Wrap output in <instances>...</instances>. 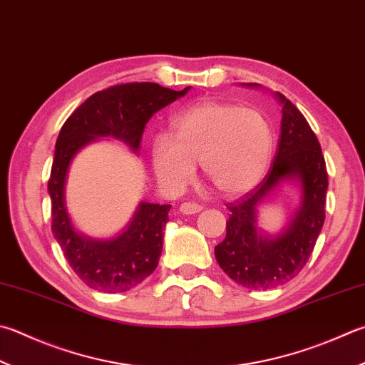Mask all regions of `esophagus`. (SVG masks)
<instances>
[{
    "mask_svg": "<svg viewBox=\"0 0 365 365\" xmlns=\"http://www.w3.org/2000/svg\"><path fill=\"white\" fill-rule=\"evenodd\" d=\"M203 208L200 205H197V203H190V202H187V203H182L181 206H180V212L181 215H197V212H200Z\"/></svg>",
    "mask_w": 365,
    "mask_h": 365,
    "instance_id": "esophagus-1",
    "label": "esophagus"
}]
</instances>
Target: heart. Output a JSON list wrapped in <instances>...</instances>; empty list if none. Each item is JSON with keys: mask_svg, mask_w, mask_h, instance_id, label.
<instances>
[{"mask_svg": "<svg viewBox=\"0 0 365 365\" xmlns=\"http://www.w3.org/2000/svg\"><path fill=\"white\" fill-rule=\"evenodd\" d=\"M272 154L262 115L229 103L203 101L171 123V136H155L150 163L162 189L180 194L200 163L205 180L222 195L252 189L265 175Z\"/></svg>", "mask_w": 365, "mask_h": 365, "instance_id": "b5f03b06", "label": "heart"}]
</instances>
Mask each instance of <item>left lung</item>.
Wrapping results in <instances>:
<instances>
[{"label":"left lung","mask_w":365,"mask_h":365,"mask_svg":"<svg viewBox=\"0 0 365 365\" xmlns=\"http://www.w3.org/2000/svg\"><path fill=\"white\" fill-rule=\"evenodd\" d=\"M262 88L259 84H242ZM281 108L278 154L264 181L229 205L230 217L222 243L215 247L219 267L246 289H273L297 277L308 262L324 224L327 192L326 162L307 119L279 92ZM289 183L299 190V205L285 227L268 234L258 225L259 208Z\"/></svg>","instance_id":"obj_1"}]
</instances>
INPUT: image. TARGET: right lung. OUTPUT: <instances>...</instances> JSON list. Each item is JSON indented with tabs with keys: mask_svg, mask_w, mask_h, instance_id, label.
Listing matches in <instances>:
<instances>
[{
	"mask_svg": "<svg viewBox=\"0 0 365 365\" xmlns=\"http://www.w3.org/2000/svg\"><path fill=\"white\" fill-rule=\"evenodd\" d=\"M189 91L185 87L176 92L154 82L109 87L82 103L60 130L47 187L52 233L74 273L95 291L127 292L155 270L171 205L140 202L115 235L88 237L74 225L66 206L68 173L74 157L101 138L118 140L138 155L149 119Z\"/></svg>",
	"mask_w": 365,
	"mask_h": 365,
	"instance_id": "1",
	"label": "right lung"
}]
</instances>
